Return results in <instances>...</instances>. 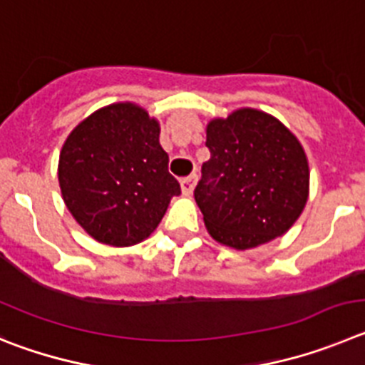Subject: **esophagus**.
<instances>
[{"instance_id":"1","label":"esophagus","mask_w":365,"mask_h":365,"mask_svg":"<svg viewBox=\"0 0 365 365\" xmlns=\"http://www.w3.org/2000/svg\"><path fill=\"white\" fill-rule=\"evenodd\" d=\"M196 180H198V176L190 175V176H187V178H183L182 182H180V187H182L183 195H185V196L192 195V190H195V187H196Z\"/></svg>"}]
</instances>
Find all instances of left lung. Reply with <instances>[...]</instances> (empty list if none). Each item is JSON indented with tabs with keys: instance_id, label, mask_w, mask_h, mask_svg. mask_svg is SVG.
Listing matches in <instances>:
<instances>
[{
	"instance_id": "left-lung-1",
	"label": "left lung",
	"mask_w": 365,
	"mask_h": 365,
	"mask_svg": "<svg viewBox=\"0 0 365 365\" xmlns=\"http://www.w3.org/2000/svg\"><path fill=\"white\" fill-rule=\"evenodd\" d=\"M211 158L195 200L212 240L236 251L285 235L309 198V162L278 118L242 107L205 127Z\"/></svg>"
}]
</instances>
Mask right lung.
<instances>
[{
  "mask_svg": "<svg viewBox=\"0 0 365 365\" xmlns=\"http://www.w3.org/2000/svg\"><path fill=\"white\" fill-rule=\"evenodd\" d=\"M167 167L158 118L134 101H116L71 130L58 182L68 212L91 238L130 247L149 238L182 192Z\"/></svg>",
  "mask_w": 365,
  "mask_h": 365,
  "instance_id": "1",
  "label": "right lung"
}]
</instances>
